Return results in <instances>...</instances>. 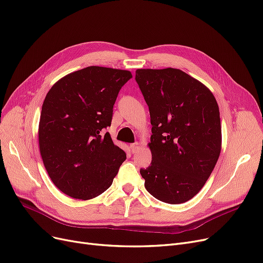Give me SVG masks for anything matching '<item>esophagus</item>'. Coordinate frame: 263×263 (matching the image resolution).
I'll return each instance as SVG.
<instances>
[{"label":"esophagus","mask_w":263,"mask_h":263,"mask_svg":"<svg viewBox=\"0 0 263 263\" xmlns=\"http://www.w3.org/2000/svg\"><path fill=\"white\" fill-rule=\"evenodd\" d=\"M130 149H131V152L133 154L137 153L140 149V143H133V144H131L130 145Z\"/></svg>","instance_id":"obj_1"}]
</instances>
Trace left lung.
<instances>
[{"label":"left lung","instance_id":"left-lung-1","mask_svg":"<svg viewBox=\"0 0 263 263\" xmlns=\"http://www.w3.org/2000/svg\"><path fill=\"white\" fill-rule=\"evenodd\" d=\"M148 105L152 163L141 169L145 189L160 201L177 205L205 185L221 153L219 106L208 87L176 68L138 69Z\"/></svg>","mask_w":263,"mask_h":263}]
</instances>
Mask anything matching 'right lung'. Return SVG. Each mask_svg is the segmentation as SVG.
Masks as SVG:
<instances>
[{
	"label": "right lung",
	"mask_w": 263,
	"mask_h": 263,
	"mask_svg": "<svg viewBox=\"0 0 263 263\" xmlns=\"http://www.w3.org/2000/svg\"><path fill=\"white\" fill-rule=\"evenodd\" d=\"M129 70L90 66L63 77L47 92L39 122V147L55 186L76 199L108 189L125 160L110 134L112 108Z\"/></svg>",
	"instance_id": "right-lung-1"
}]
</instances>
